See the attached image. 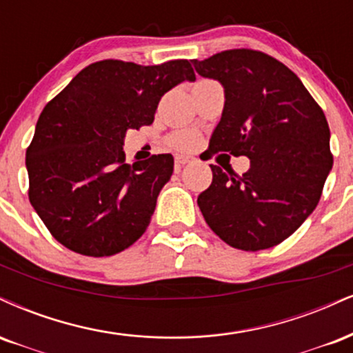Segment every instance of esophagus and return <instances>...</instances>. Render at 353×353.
<instances>
[{
	"mask_svg": "<svg viewBox=\"0 0 353 353\" xmlns=\"http://www.w3.org/2000/svg\"><path fill=\"white\" fill-rule=\"evenodd\" d=\"M190 161H192V159H190V157H185V155H176V157H175V165H176V168H181V167H183V165L190 163Z\"/></svg>",
	"mask_w": 353,
	"mask_h": 353,
	"instance_id": "34e87169",
	"label": "esophagus"
}]
</instances>
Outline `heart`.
Here are the masks:
<instances>
[{
	"label": "heart",
	"mask_w": 353,
	"mask_h": 353,
	"mask_svg": "<svg viewBox=\"0 0 353 353\" xmlns=\"http://www.w3.org/2000/svg\"><path fill=\"white\" fill-rule=\"evenodd\" d=\"M198 137L192 130H178L168 137V143L176 150H192L196 145Z\"/></svg>",
	"instance_id": "heart-1"
}]
</instances>
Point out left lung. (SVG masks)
<instances>
[{"instance_id":"left-lung-1","label":"left lung","mask_w":353,"mask_h":353,"mask_svg":"<svg viewBox=\"0 0 353 353\" xmlns=\"http://www.w3.org/2000/svg\"><path fill=\"white\" fill-rule=\"evenodd\" d=\"M192 62L225 87L206 153L251 160L243 176L210 165L213 181L198 196L203 218L236 250L276 246L316 210L332 168L324 112L288 65L261 51L230 49Z\"/></svg>"}]
</instances>
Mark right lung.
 Here are the masks:
<instances>
[{
    "label": "right lung",
    "mask_w": 353,
    "mask_h": 353,
    "mask_svg": "<svg viewBox=\"0 0 353 353\" xmlns=\"http://www.w3.org/2000/svg\"><path fill=\"white\" fill-rule=\"evenodd\" d=\"M194 81L186 59H105L82 69L37 119L26 150L29 201L54 238L92 258L117 254L150 225L173 173L170 153L128 165V128L150 125L161 95Z\"/></svg>",
    "instance_id": "obj_1"
}]
</instances>
